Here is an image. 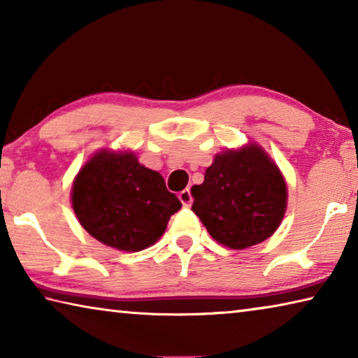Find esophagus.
<instances>
[{"instance_id":"esophagus-1","label":"esophagus","mask_w":358,"mask_h":358,"mask_svg":"<svg viewBox=\"0 0 358 358\" xmlns=\"http://www.w3.org/2000/svg\"><path fill=\"white\" fill-rule=\"evenodd\" d=\"M178 199L181 201V203L185 205V207H191V203H192V196H191V191L187 189H183L181 191L180 194H178Z\"/></svg>"}]
</instances>
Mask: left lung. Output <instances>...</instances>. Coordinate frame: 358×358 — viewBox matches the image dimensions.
I'll use <instances>...</instances> for the list:
<instances>
[{
    "label": "left lung",
    "mask_w": 358,
    "mask_h": 358,
    "mask_svg": "<svg viewBox=\"0 0 358 358\" xmlns=\"http://www.w3.org/2000/svg\"><path fill=\"white\" fill-rule=\"evenodd\" d=\"M192 211L217 243L245 250L275 234L286 213L287 186L256 143L215 156L202 185L191 187Z\"/></svg>",
    "instance_id": "8db88e82"
}]
</instances>
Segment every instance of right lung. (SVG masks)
I'll use <instances>...</instances> for the list:
<instances>
[{
  "instance_id": "1",
  "label": "right lung",
  "mask_w": 358,
  "mask_h": 358,
  "mask_svg": "<svg viewBox=\"0 0 358 358\" xmlns=\"http://www.w3.org/2000/svg\"><path fill=\"white\" fill-rule=\"evenodd\" d=\"M71 199L78 222L92 237L128 252L156 243L181 208L161 173L142 166L129 151L96 153L77 173Z\"/></svg>"
}]
</instances>
